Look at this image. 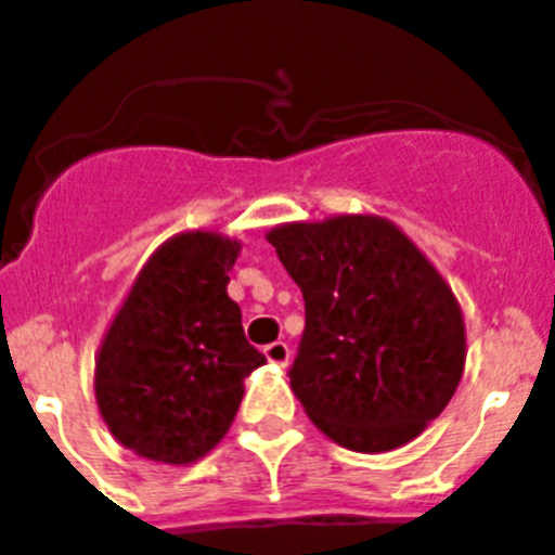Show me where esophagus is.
I'll return each instance as SVG.
<instances>
[{"label":"esophagus","mask_w":555,"mask_h":555,"mask_svg":"<svg viewBox=\"0 0 555 555\" xmlns=\"http://www.w3.org/2000/svg\"><path fill=\"white\" fill-rule=\"evenodd\" d=\"M263 356H267V361H272V364L286 366L288 358H292V350H288L286 341H272V345L263 347Z\"/></svg>","instance_id":"esophagus-1"}]
</instances>
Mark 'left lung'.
I'll use <instances>...</instances> for the list:
<instances>
[{"instance_id": "left-lung-1", "label": "left lung", "mask_w": 555, "mask_h": 555, "mask_svg": "<svg viewBox=\"0 0 555 555\" xmlns=\"http://www.w3.org/2000/svg\"><path fill=\"white\" fill-rule=\"evenodd\" d=\"M300 286L288 377L311 423L358 453L411 442L464 372V320L442 274L386 219L336 217L267 235Z\"/></svg>"}]
</instances>
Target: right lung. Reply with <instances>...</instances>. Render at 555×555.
I'll return each mask as SVG.
<instances>
[{
    "instance_id": "obj_1",
    "label": "right lung",
    "mask_w": 555,
    "mask_h": 555,
    "mask_svg": "<svg viewBox=\"0 0 555 555\" xmlns=\"http://www.w3.org/2000/svg\"><path fill=\"white\" fill-rule=\"evenodd\" d=\"M238 242L180 233L132 283L96 358V403L125 448L191 464L222 442L242 380L267 358L228 297Z\"/></svg>"
}]
</instances>
